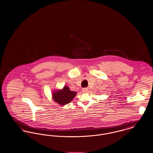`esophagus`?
Wrapping results in <instances>:
<instances>
[{
    "label": "esophagus",
    "instance_id": "obj_1",
    "mask_svg": "<svg viewBox=\"0 0 153 153\" xmlns=\"http://www.w3.org/2000/svg\"><path fill=\"white\" fill-rule=\"evenodd\" d=\"M88 91V88H83L82 89V92H83V93H86Z\"/></svg>",
    "mask_w": 153,
    "mask_h": 153
}]
</instances>
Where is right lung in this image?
<instances>
[{"instance_id":"add662e5","label":"right lung","mask_w":153,"mask_h":153,"mask_svg":"<svg viewBox=\"0 0 153 153\" xmlns=\"http://www.w3.org/2000/svg\"><path fill=\"white\" fill-rule=\"evenodd\" d=\"M76 94V92L71 91L67 86L61 90L56 91L52 93L53 100L60 105H65L71 102Z\"/></svg>"}]
</instances>
